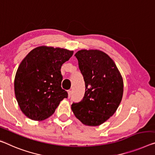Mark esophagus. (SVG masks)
Returning <instances> with one entry per match:
<instances>
[{"label":"esophagus","mask_w":155,"mask_h":155,"mask_svg":"<svg viewBox=\"0 0 155 155\" xmlns=\"http://www.w3.org/2000/svg\"><path fill=\"white\" fill-rule=\"evenodd\" d=\"M71 96V91L69 90V91H68V97H70Z\"/></svg>","instance_id":"1"}]
</instances>
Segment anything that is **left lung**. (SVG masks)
I'll return each instance as SVG.
<instances>
[{"instance_id": "obj_1", "label": "left lung", "mask_w": 155, "mask_h": 155, "mask_svg": "<svg viewBox=\"0 0 155 155\" xmlns=\"http://www.w3.org/2000/svg\"><path fill=\"white\" fill-rule=\"evenodd\" d=\"M85 82V94L71 105L81 123L98 126L117 110L123 94V80L113 59L99 50H80L75 54Z\"/></svg>"}]
</instances>
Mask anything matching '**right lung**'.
Segmentation results:
<instances>
[{"instance_id": "right-lung-1", "label": "right lung", "mask_w": 155, "mask_h": 155, "mask_svg": "<svg viewBox=\"0 0 155 155\" xmlns=\"http://www.w3.org/2000/svg\"><path fill=\"white\" fill-rule=\"evenodd\" d=\"M73 51L41 46L32 50L19 64L14 78V93L22 112L41 121L53 115L64 98L61 68Z\"/></svg>"}]
</instances>
